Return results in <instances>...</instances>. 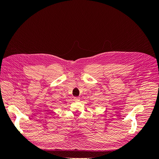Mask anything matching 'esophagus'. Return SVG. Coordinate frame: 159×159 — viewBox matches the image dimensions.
<instances>
[{
	"mask_svg": "<svg viewBox=\"0 0 159 159\" xmlns=\"http://www.w3.org/2000/svg\"><path fill=\"white\" fill-rule=\"evenodd\" d=\"M74 100L75 101V102H79V101L80 100V98L79 97H75L74 98Z\"/></svg>",
	"mask_w": 159,
	"mask_h": 159,
	"instance_id": "1",
	"label": "esophagus"
}]
</instances>
